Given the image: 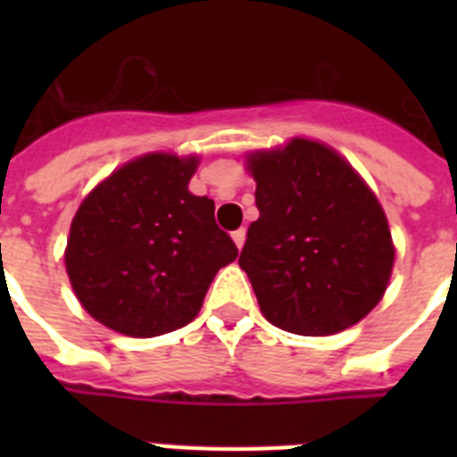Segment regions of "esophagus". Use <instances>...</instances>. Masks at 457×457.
Segmentation results:
<instances>
[{
    "instance_id": "34e87169",
    "label": "esophagus",
    "mask_w": 457,
    "mask_h": 457,
    "mask_svg": "<svg viewBox=\"0 0 457 457\" xmlns=\"http://www.w3.org/2000/svg\"><path fill=\"white\" fill-rule=\"evenodd\" d=\"M232 239H235L237 249H242L244 242H246V229H235V232H232Z\"/></svg>"
}]
</instances>
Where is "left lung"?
Segmentation results:
<instances>
[{
    "instance_id": "left-lung-1",
    "label": "left lung",
    "mask_w": 457,
    "mask_h": 457,
    "mask_svg": "<svg viewBox=\"0 0 457 457\" xmlns=\"http://www.w3.org/2000/svg\"><path fill=\"white\" fill-rule=\"evenodd\" d=\"M258 220L239 265L265 320L325 337L355 325L386 292L394 244L370 187L329 146L292 139L249 156Z\"/></svg>"
}]
</instances>
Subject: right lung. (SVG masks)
<instances>
[{
	"instance_id": "add662e5",
	"label": "right lung",
	"mask_w": 457,
	"mask_h": 457,
	"mask_svg": "<svg viewBox=\"0 0 457 457\" xmlns=\"http://www.w3.org/2000/svg\"><path fill=\"white\" fill-rule=\"evenodd\" d=\"M199 158L146 154L82 201L66 270L82 308L128 337L149 339L189 325L215 272L237 258L215 225V204L187 185Z\"/></svg>"
}]
</instances>
